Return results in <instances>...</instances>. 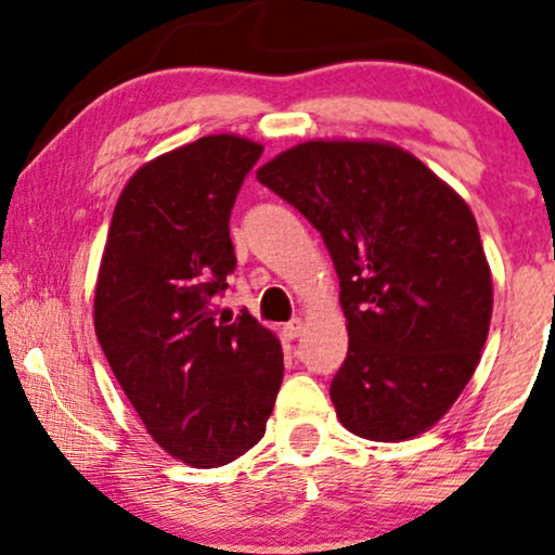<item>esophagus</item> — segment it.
I'll list each match as a JSON object with an SVG mask.
<instances>
[{"label": "esophagus", "mask_w": 555, "mask_h": 555, "mask_svg": "<svg viewBox=\"0 0 555 555\" xmlns=\"http://www.w3.org/2000/svg\"><path fill=\"white\" fill-rule=\"evenodd\" d=\"M300 334H304V319H293V321H287L285 326H283V336H285L287 341L298 339Z\"/></svg>", "instance_id": "esophagus-1"}]
</instances>
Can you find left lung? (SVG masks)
<instances>
[{"instance_id":"obj_1","label":"left lung","mask_w":555,"mask_h":555,"mask_svg":"<svg viewBox=\"0 0 555 555\" xmlns=\"http://www.w3.org/2000/svg\"><path fill=\"white\" fill-rule=\"evenodd\" d=\"M257 181L319 229L347 315L349 351L331 383L341 426L408 441L449 413L492 321V272L466 201L383 140H308Z\"/></svg>"}]
</instances>
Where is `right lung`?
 Listing matches in <instances>:
<instances>
[{
	"instance_id": "right-lung-1",
	"label": "right lung",
	"mask_w": 555,
	"mask_h": 555,
	"mask_svg": "<svg viewBox=\"0 0 555 555\" xmlns=\"http://www.w3.org/2000/svg\"><path fill=\"white\" fill-rule=\"evenodd\" d=\"M262 145L206 134L137 168L114 206L93 328L132 408L178 462L224 466L264 436L283 347L242 313L214 319L236 257L229 214Z\"/></svg>"
}]
</instances>
